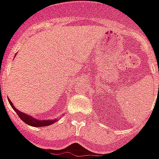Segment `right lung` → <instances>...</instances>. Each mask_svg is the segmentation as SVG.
I'll return each mask as SVG.
<instances>
[{
    "label": "right lung",
    "instance_id": "add662e5",
    "mask_svg": "<svg viewBox=\"0 0 159 159\" xmlns=\"http://www.w3.org/2000/svg\"><path fill=\"white\" fill-rule=\"evenodd\" d=\"M8 99V102L10 104V106L12 107V108L15 111V112L18 114V116L20 117V119L22 120L23 122H25L26 124H27L28 125H31V126H34V127H41V126H48L49 125H52L53 124L57 119H47V120H39V119H36L34 118H33L29 115L26 114V113H23L21 111H20L18 109H16V107H14L13 103L11 102L10 99Z\"/></svg>",
    "mask_w": 159,
    "mask_h": 159
}]
</instances>
